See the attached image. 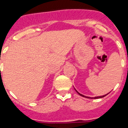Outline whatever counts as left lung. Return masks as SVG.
I'll use <instances>...</instances> for the list:
<instances>
[{"mask_svg": "<svg viewBox=\"0 0 128 128\" xmlns=\"http://www.w3.org/2000/svg\"><path fill=\"white\" fill-rule=\"evenodd\" d=\"M74 89H75V88H74ZM75 90H76V92H77V93L78 94H79V95L80 96H82V97H85V98H94V99H98V98H104V96H106L107 95V94H106V95H104V96H97V97H94V98H90V97H88V96H84V95H82V94H80L79 93V92H78V91H77V90H76V89H75ZM109 94V93H108Z\"/></svg>", "mask_w": 128, "mask_h": 128, "instance_id": "8db88e82", "label": "left lung"}]
</instances>
